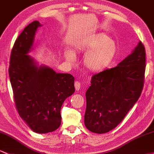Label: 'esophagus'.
I'll use <instances>...</instances> for the list:
<instances>
[{
  "label": "esophagus",
  "instance_id": "esophagus-1",
  "mask_svg": "<svg viewBox=\"0 0 154 154\" xmlns=\"http://www.w3.org/2000/svg\"><path fill=\"white\" fill-rule=\"evenodd\" d=\"M75 88L76 91H79L81 89V84L79 82H75Z\"/></svg>",
  "mask_w": 154,
  "mask_h": 154
}]
</instances>
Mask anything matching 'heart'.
Instances as JSON below:
<instances>
[{
	"label": "heart",
	"mask_w": 154,
	"mask_h": 154,
	"mask_svg": "<svg viewBox=\"0 0 154 154\" xmlns=\"http://www.w3.org/2000/svg\"><path fill=\"white\" fill-rule=\"evenodd\" d=\"M75 51L86 54L83 59L84 67L90 72L98 73L108 70L115 63L118 54V46L106 34L96 33L79 39ZM65 57L69 62L75 60V53L71 50L66 52Z\"/></svg>",
	"instance_id": "b5f03b06"
}]
</instances>
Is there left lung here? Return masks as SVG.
<instances>
[{
	"label": "left lung",
	"mask_w": 154,
	"mask_h": 154,
	"mask_svg": "<svg viewBox=\"0 0 154 154\" xmlns=\"http://www.w3.org/2000/svg\"><path fill=\"white\" fill-rule=\"evenodd\" d=\"M145 70V50L141 42L116 67L95 74L86 92L84 124L93 133L115 128L141 95Z\"/></svg>",
	"instance_id": "8db88e82"
}]
</instances>
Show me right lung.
Instances as JSON below:
<instances>
[{
    "label": "right lung",
    "mask_w": 154,
    "mask_h": 154,
    "mask_svg": "<svg viewBox=\"0 0 154 154\" xmlns=\"http://www.w3.org/2000/svg\"><path fill=\"white\" fill-rule=\"evenodd\" d=\"M42 25L35 20L16 39L11 51L9 75L18 113L33 131L45 134L61 125V107L75 92L74 77L39 65L29 55L36 33Z\"/></svg>",
    "instance_id": "obj_1"
}]
</instances>
